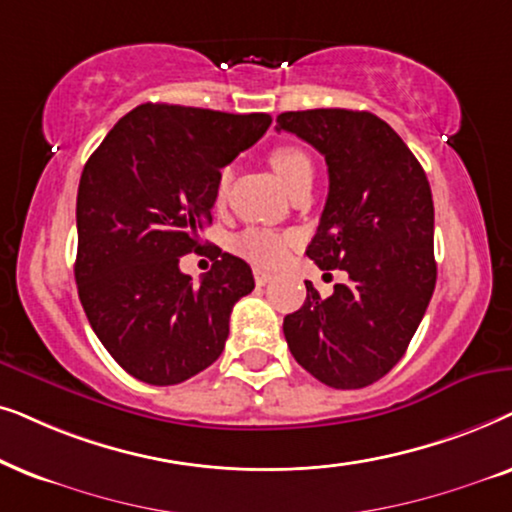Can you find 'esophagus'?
Here are the masks:
<instances>
[{
  "label": "esophagus",
  "mask_w": 512,
  "mask_h": 512,
  "mask_svg": "<svg viewBox=\"0 0 512 512\" xmlns=\"http://www.w3.org/2000/svg\"><path fill=\"white\" fill-rule=\"evenodd\" d=\"M269 281H271V274H269V271L255 269V283H257V285H267Z\"/></svg>",
  "instance_id": "1"
}]
</instances>
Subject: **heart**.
<instances>
[{
	"mask_svg": "<svg viewBox=\"0 0 512 512\" xmlns=\"http://www.w3.org/2000/svg\"><path fill=\"white\" fill-rule=\"evenodd\" d=\"M269 163L271 168H274V173L278 175V180L283 182L290 194L295 192L299 185H304V182H311L313 177V163L309 159V154L295 145H281L271 149ZM229 182L231 168L227 166L217 173V201H224V196L229 192ZM290 241V234H281V231L274 229L250 227L241 231V234L231 241V250H234L238 257H243V260H248L250 264H257V267H276V264H281L285 257V250H288Z\"/></svg>",
	"mask_w": 512,
	"mask_h": 512,
	"instance_id": "b5f03b06",
	"label": "heart"
}]
</instances>
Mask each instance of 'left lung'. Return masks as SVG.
I'll return each mask as SVG.
<instances>
[{
	"label": "left lung",
	"instance_id": "8db88e82",
	"mask_svg": "<svg viewBox=\"0 0 512 512\" xmlns=\"http://www.w3.org/2000/svg\"><path fill=\"white\" fill-rule=\"evenodd\" d=\"M276 131L325 156L330 192L306 255L349 274L325 299L306 281L302 309L283 320L285 342L323 384L370 386L405 356L433 297L431 185L403 138L372 112H283Z\"/></svg>",
	"mask_w": 512,
	"mask_h": 512
}]
</instances>
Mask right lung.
I'll return each mask as SVG.
<instances>
[{
  "instance_id": "obj_1",
  "label": "right lung",
  "mask_w": 512,
  "mask_h": 512,
  "mask_svg": "<svg viewBox=\"0 0 512 512\" xmlns=\"http://www.w3.org/2000/svg\"><path fill=\"white\" fill-rule=\"evenodd\" d=\"M269 114L145 102L86 161L77 194L74 278L88 323L135 379L180 384L224 351L229 316L255 288L241 257L213 250L199 285L180 257L213 222L220 168L255 145Z\"/></svg>"
}]
</instances>
